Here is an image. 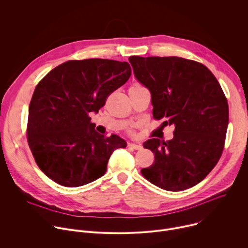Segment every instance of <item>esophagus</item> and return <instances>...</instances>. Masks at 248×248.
Listing matches in <instances>:
<instances>
[{
	"label": "esophagus",
	"mask_w": 248,
	"mask_h": 248,
	"mask_svg": "<svg viewBox=\"0 0 248 248\" xmlns=\"http://www.w3.org/2000/svg\"><path fill=\"white\" fill-rule=\"evenodd\" d=\"M127 146L129 148H132V149H135V150H141V149H142V146H141L140 144H135V143H128Z\"/></svg>",
	"instance_id": "34e87169"
}]
</instances>
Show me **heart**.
I'll use <instances>...</instances> for the list:
<instances>
[{"label":"heart","instance_id":"b5f03b06","mask_svg":"<svg viewBox=\"0 0 248 248\" xmlns=\"http://www.w3.org/2000/svg\"><path fill=\"white\" fill-rule=\"evenodd\" d=\"M138 87H141V85H140V84H138V83H134V84H132V85H131V87H130V88H138Z\"/></svg>","mask_w":248,"mask_h":248}]
</instances>
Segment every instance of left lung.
Segmentation results:
<instances>
[{"instance_id": "obj_1", "label": "left lung", "mask_w": 248, "mask_h": 248, "mask_svg": "<svg viewBox=\"0 0 248 248\" xmlns=\"http://www.w3.org/2000/svg\"><path fill=\"white\" fill-rule=\"evenodd\" d=\"M128 61L135 78L151 92L154 119L174 126L172 139L143 143L155 161L141 173L169 191L196 186L217 165L225 146L229 105L220 83L192 60L131 56Z\"/></svg>"}]
</instances>
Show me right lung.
Listing matches in <instances>:
<instances>
[{
	"mask_svg": "<svg viewBox=\"0 0 248 248\" xmlns=\"http://www.w3.org/2000/svg\"><path fill=\"white\" fill-rule=\"evenodd\" d=\"M130 75L126 62L72 60L39 81L29 104L27 141L35 162L48 178L66 187H78L105 174L112 153L126 143L116 134L98 133L89 113H98Z\"/></svg>",
	"mask_w": 248,
	"mask_h": 248,
	"instance_id": "add662e5",
	"label": "right lung"
}]
</instances>
